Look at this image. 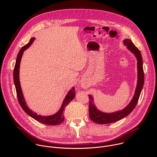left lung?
<instances>
[{"mask_svg":"<svg viewBox=\"0 0 157 157\" xmlns=\"http://www.w3.org/2000/svg\"><path fill=\"white\" fill-rule=\"evenodd\" d=\"M124 45L127 46L130 51L136 55L137 59V70H138V82L136 89L135 94L133 97L130 104L124 109L113 113H104L98 110L94 104V100L92 96L89 95V117L94 122L99 124H105L113 123L118 121L127 116L136 107L139 101L142 89L144 83V72L143 69V61L142 55L140 50L134 45V44L130 40L126 39L124 41Z\"/></svg>","mask_w":157,"mask_h":157,"instance_id":"left-lung-1","label":"left lung"}]
</instances>
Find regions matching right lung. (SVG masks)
Returning a JSON list of instances; mask_svg holds the SVG:
<instances>
[{
	"mask_svg": "<svg viewBox=\"0 0 157 157\" xmlns=\"http://www.w3.org/2000/svg\"><path fill=\"white\" fill-rule=\"evenodd\" d=\"M35 40V38H32L27 44H25V46L22 47L20 50L19 51L17 58L16 59V63L14 67V70H13V81L16 89V93H17V96L18 98V102L20 105H21V108L23 109V110L25 112V113L29 115L30 117L35 119L36 121H38L39 122H41L44 124H47V125H56L61 122H63L64 121V110L66 105H68L75 98L76 94H75V87H72L71 90L68 92V94L66 95L63 104L61 105V109L59 110L58 112L57 113H56L54 115L50 116H41L40 115L36 114L34 112L32 111L30 109H29L27 107L24 98L23 94H22V91L21 89L20 84V81H19V68H20V63L21 61V58L22 56V55L24 53V52L27 50L30 45L31 44L33 43V40Z\"/></svg>",
	"mask_w": 157,
	"mask_h": 157,
	"instance_id": "right-lung-1",
	"label": "right lung"
}]
</instances>
